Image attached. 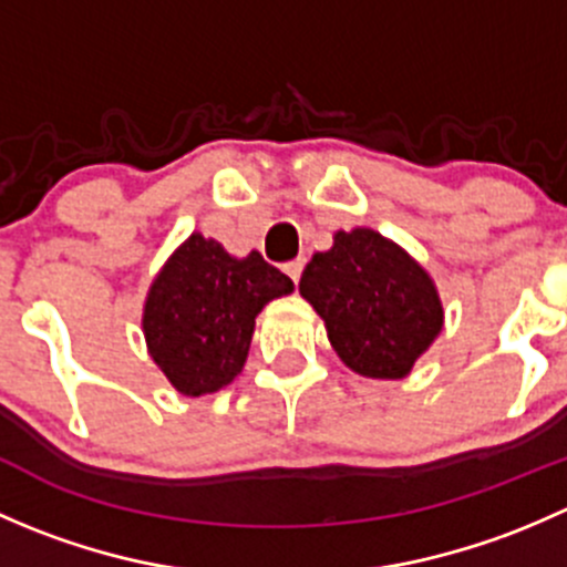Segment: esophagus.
<instances>
[{"label":"esophagus","instance_id":"34e87169","mask_svg":"<svg viewBox=\"0 0 567 567\" xmlns=\"http://www.w3.org/2000/svg\"><path fill=\"white\" fill-rule=\"evenodd\" d=\"M301 271H305V260H290V262H285V274H288L290 279H293V282H299L301 279Z\"/></svg>","mask_w":567,"mask_h":567}]
</instances>
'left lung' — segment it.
Returning a JSON list of instances; mask_svg holds the SVG:
<instances>
[{
	"label": "left lung",
	"mask_w": 567,
	"mask_h": 567,
	"mask_svg": "<svg viewBox=\"0 0 567 567\" xmlns=\"http://www.w3.org/2000/svg\"><path fill=\"white\" fill-rule=\"evenodd\" d=\"M299 293L323 318L337 357L368 379H403L444 323L431 274L370 227L334 233L301 274Z\"/></svg>",
	"instance_id": "8db88e82"
}]
</instances>
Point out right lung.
I'll list each match as a JSON object with an SVG mask.
<instances>
[{
	"label": "right lung",
	"mask_w": 567,
	"mask_h": 567,
	"mask_svg": "<svg viewBox=\"0 0 567 567\" xmlns=\"http://www.w3.org/2000/svg\"><path fill=\"white\" fill-rule=\"evenodd\" d=\"M290 290V277L260 251L233 257L214 238L192 233L147 290V353L181 394L219 392L244 370L255 318Z\"/></svg>",
	"instance_id": "1"
}]
</instances>
